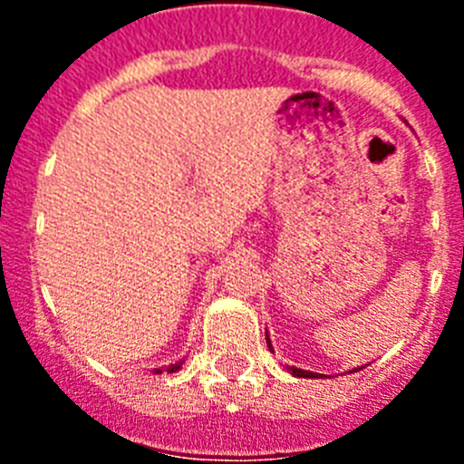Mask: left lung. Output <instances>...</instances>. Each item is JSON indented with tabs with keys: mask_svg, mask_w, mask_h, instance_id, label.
<instances>
[{
	"mask_svg": "<svg viewBox=\"0 0 464 464\" xmlns=\"http://www.w3.org/2000/svg\"><path fill=\"white\" fill-rule=\"evenodd\" d=\"M267 346H269V351L274 353L272 342H269V334H267ZM360 370H362V367H358V370H351V374H353V372H360ZM288 372H293V376H297V379H323V376H325V374H315V372L297 370V367H288Z\"/></svg>",
	"mask_w": 464,
	"mask_h": 464,
	"instance_id": "left-lung-1",
	"label": "left lung"
}]
</instances>
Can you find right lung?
<instances>
[{
  "label": "right lung",
  "instance_id": "1",
  "mask_svg": "<svg viewBox=\"0 0 464 464\" xmlns=\"http://www.w3.org/2000/svg\"><path fill=\"white\" fill-rule=\"evenodd\" d=\"M183 362H186V360H179V362H176V364H169V367H167V372H169V374H174V372L181 370ZM155 374H162V370H155Z\"/></svg>",
  "mask_w": 464,
  "mask_h": 464
}]
</instances>
